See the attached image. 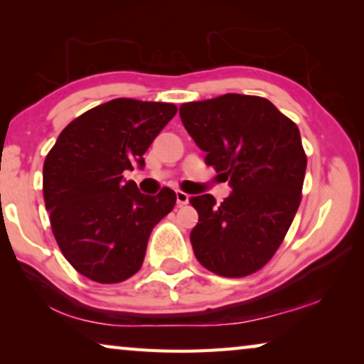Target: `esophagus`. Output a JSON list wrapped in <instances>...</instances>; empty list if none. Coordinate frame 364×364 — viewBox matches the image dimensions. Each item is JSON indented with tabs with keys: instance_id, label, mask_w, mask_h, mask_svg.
<instances>
[{
	"instance_id": "esophagus-1",
	"label": "esophagus",
	"mask_w": 364,
	"mask_h": 364,
	"mask_svg": "<svg viewBox=\"0 0 364 364\" xmlns=\"http://www.w3.org/2000/svg\"><path fill=\"white\" fill-rule=\"evenodd\" d=\"M189 202V196L186 193H183V191H176V204L178 205H186Z\"/></svg>"
}]
</instances>
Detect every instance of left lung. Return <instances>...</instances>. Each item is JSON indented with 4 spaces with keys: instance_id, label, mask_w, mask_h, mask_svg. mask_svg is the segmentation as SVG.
I'll return each mask as SVG.
<instances>
[{
    "instance_id": "left-lung-1",
    "label": "left lung",
    "mask_w": 364,
    "mask_h": 364,
    "mask_svg": "<svg viewBox=\"0 0 364 364\" xmlns=\"http://www.w3.org/2000/svg\"><path fill=\"white\" fill-rule=\"evenodd\" d=\"M180 117L207 152L205 164L232 188L220 205L212 194L189 199L199 213L194 255L225 278L255 273L284 241L300 205L306 154L299 128L264 97L236 93L181 104Z\"/></svg>"
}]
</instances>
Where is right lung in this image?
<instances>
[{"label":"right lung","mask_w":364,"mask_h":364,"mask_svg":"<svg viewBox=\"0 0 364 364\" xmlns=\"http://www.w3.org/2000/svg\"><path fill=\"white\" fill-rule=\"evenodd\" d=\"M175 104L119 97L86 110L60 132L43 165V196L63 255L80 274L115 284L138 273L147 241L176 194H141L123 173L176 114Z\"/></svg>","instance_id":"right-lung-1"}]
</instances>
